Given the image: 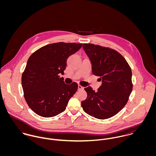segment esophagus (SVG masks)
Instances as JSON below:
<instances>
[{
	"mask_svg": "<svg viewBox=\"0 0 156 156\" xmlns=\"http://www.w3.org/2000/svg\"><path fill=\"white\" fill-rule=\"evenodd\" d=\"M83 89V87L82 86H81L80 85H78V89L79 90H81V89Z\"/></svg>",
	"mask_w": 156,
	"mask_h": 156,
	"instance_id": "obj_1",
	"label": "esophagus"
}]
</instances>
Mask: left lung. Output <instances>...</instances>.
Returning a JSON list of instances; mask_svg holds the SVG:
<instances>
[{
  "label": "left lung",
  "instance_id": "1",
  "mask_svg": "<svg viewBox=\"0 0 156 156\" xmlns=\"http://www.w3.org/2000/svg\"><path fill=\"white\" fill-rule=\"evenodd\" d=\"M82 47L91 62L93 74L100 77L102 84L97 92L90 87L85 88L88 96L82 101V106L95 118H109L129 100L133 89L131 68L126 59L112 48L93 44H83Z\"/></svg>",
  "mask_w": 156,
  "mask_h": 156
}]
</instances>
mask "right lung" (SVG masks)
<instances>
[{
	"label": "right lung",
	"instance_id": "right-lung-1",
	"mask_svg": "<svg viewBox=\"0 0 156 156\" xmlns=\"http://www.w3.org/2000/svg\"><path fill=\"white\" fill-rule=\"evenodd\" d=\"M82 44L56 43L46 45L28 59L22 76L24 97L29 107L37 115L53 117L66 109L78 85L66 84L63 75L68 58L77 51Z\"/></svg>",
	"mask_w": 156,
	"mask_h": 156
}]
</instances>
